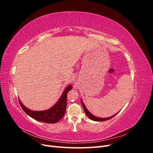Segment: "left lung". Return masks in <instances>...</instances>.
Listing matches in <instances>:
<instances>
[{"label": "left lung", "mask_w": 153, "mask_h": 153, "mask_svg": "<svg viewBox=\"0 0 153 153\" xmlns=\"http://www.w3.org/2000/svg\"><path fill=\"white\" fill-rule=\"evenodd\" d=\"M81 103H82V106H83V108H84V111H85V113L86 114V115H87V117H89L90 119L92 120V121H106V120H108V119H110L111 118L114 117L115 115H116V114H117V113L116 114H115L114 115H112V116L111 117H106V118H100V117H97L96 116H94V115H92L90 112H89V110H88L87 109V108L85 107V105L84 104V103H83V101L81 100Z\"/></svg>", "instance_id": "8db88e82"}]
</instances>
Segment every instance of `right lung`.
I'll use <instances>...</instances> for the list:
<instances>
[{
	"label": "right lung",
	"instance_id": "1",
	"mask_svg": "<svg viewBox=\"0 0 153 153\" xmlns=\"http://www.w3.org/2000/svg\"><path fill=\"white\" fill-rule=\"evenodd\" d=\"M71 89L72 86L71 85H68L57 102L52 108L46 110L33 111L26 108L20 100L19 103L24 112L32 118L43 123H56L64 117L65 114L67 105V94L68 92Z\"/></svg>",
	"mask_w": 153,
	"mask_h": 153
}]
</instances>
